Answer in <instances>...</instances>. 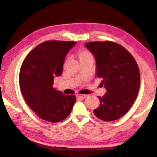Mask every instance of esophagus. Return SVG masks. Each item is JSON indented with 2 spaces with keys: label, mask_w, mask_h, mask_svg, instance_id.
Instances as JSON below:
<instances>
[{
  "label": "esophagus",
  "mask_w": 157,
  "mask_h": 157,
  "mask_svg": "<svg viewBox=\"0 0 157 157\" xmlns=\"http://www.w3.org/2000/svg\"><path fill=\"white\" fill-rule=\"evenodd\" d=\"M87 95H81V94H78L76 95L77 98H81V99H84V98H86Z\"/></svg>",
  "instance_id": "1"
}]
</instances>
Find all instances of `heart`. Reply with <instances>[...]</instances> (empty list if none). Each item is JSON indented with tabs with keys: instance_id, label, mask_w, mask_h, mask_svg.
I'll return each instance as SVG.
<instances>
[{
	"instance_id": "heart-1",
	"label": "heart",
	"mask_w": 157,
	"mask_h": 157,
	"mask_svg": "<svg viewBox=\"0 0 157 157\" xmlns=\"http://www.w3.org/2000/svg\"><path fill=\"white\" fill-rule=\"evenodd\" d=\"M86 57H92V55L91 53H89L88 52H83L80 53V55H79V58Z\"/></svg>"
}]
</instances>
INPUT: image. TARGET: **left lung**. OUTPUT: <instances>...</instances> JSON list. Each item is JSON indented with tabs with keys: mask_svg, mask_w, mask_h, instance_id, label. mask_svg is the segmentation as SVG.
<instances>
[{
	"mask_svg": "<svg viewBox=\"0 0 157 157\" xmlns=\"http://www.w3.org/2000/svg\"><path fill=\"white\" fill-rule=\"evenodd\" d=\"M96 60V75L107 90L98 96L100 106L94 110L100 120L113 121L129 110L140 87L139 66L132 55L115 42L94 41L85 44Z\"/></svg>",
	"mask_w": 157,
	"mask_h": 157,
	"instance_id": "obj_1",
	"label": "left lung"
}]
</instances>
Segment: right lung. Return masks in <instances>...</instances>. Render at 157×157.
<instances>
[{
	"label": "right lung",
	"mask_w": 157,
	"mask_h": 157,
	"mask_svg": "<svg viewBox=\"0 0 157 157\" xmlns=\"http://www.w3.org/2000/svg\"><path fill=\"white\" fill-rule=\"evenodd\" d=\"M75 41H48L25 58L19 73L21 91L30 108L39 118L58 123L67 118L76 101L53 88L55 76L62 74L65 57Z\"/></svg>",
	"instance_id": "1"
}]
</instances>
